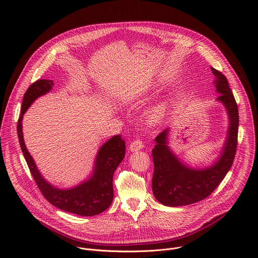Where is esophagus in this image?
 Instances as JSON below:
<instances>
[{"label": "esophagus", "mask_w": 258, "mask_h": 258, "mask_svg": "<svg viewBox=\"0 0 258 258\" xmlns=\"http://www.w3.org/2000/svg\"><path fill=\"white\" fill-rule=\"evenodd\" d=\"M143 147H144L143 142H142L140 139H137V140H135V141H133V142L131 143V145H130V150H131L132 152H136V151H139V150L143 149Z\"/></svg>", "instance_id": "esophagus-1"}]
</instances>
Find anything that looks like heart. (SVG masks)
Returning <instances> with one entry per match:
<instances>
[{
  "label": "heart",
  "instance_id": "b5f03b06",
  "mask_svg": "<svg viewBox=\"0 0 258 258\" xmlns=\"http://www.w3.org/2000/svg\"><path fill=\"white\" fill-rule=\"evenodd\" d=\"M162 110L163 109L160 108V107H158V108H156L154 110V111L151 114V116H150V119H151L152 122H157L161 118V116H162Z\"/></svg>",
  "mask_w": 258,
  "mask_h": 258
}]
</instances>
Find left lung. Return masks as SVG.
Instances as JSON below:
<instances>
[{
	"mask_svg": "<svg viewBox=\"0 0 258 258\" xmlns=\"http://www.w3.org/2000/svg\"><path fill=\"white\" fill-rule=\"evenodd\" d=\"M211 71L215 77L216 92L219 93L217 100L225 105L230 118L223 152L209 167L203 169L188 167L176 158L167 146L168 128L161 132L155 138L156 145L152 150L154 162L152 191L154 197L163 205L183 206L205 199L222 182L234 162L238 146V105L227 78L213 67Z\"/></svg>",
	"mask_w": 258,
	"mask_h": 258,
	"instance_id": "obj_1",
	"label": "left lung"
}]
</instances>
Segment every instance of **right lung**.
Returning <instances> with one entry per match:
<instances>
[{
	"label": "right lung",
	"instance_id": "add662e5",
	"mask_svg": "<svg viewBox=\"0 0 258 258\" xmlns=\"http://www.w3.org/2000/svg\"><path fill=\"white\" fill-rule=\"evenodd\" d=\"M54 86L53 81L39 80L29 86L22 100L21 113L17 122V134L22 153L43 196L57 208L82 216H93L105 211L113 200V174L125 155V142L120 135L107 141L98 152L95 169L90 179L72 189H57L49 183L35 166L26 149L22 135V117L31 103L47 94Z\"/></svg>",
	"mask_w": 258,
	"mask_h": 258
}]
</instances>
